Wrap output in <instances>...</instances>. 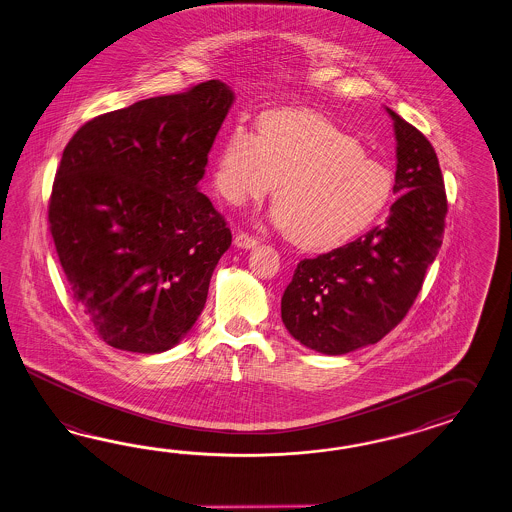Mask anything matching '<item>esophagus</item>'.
Here are the masks:
<instances>
[{"label": "esophagus", "mask_w": 512, "mask_h": 512, "mask_svg": "<svg viewBox=\"0 0 512 512\" xmlns=\"http://www.w3.org/2000/svg\"><path fill=\"white\" fill-rule=\"evenodd\" d=\"M234 243L239 249H252L258 245V237L250 236L247 232H237Z\"/></svg>", "instance_id": "obj_1"}]
</instances>
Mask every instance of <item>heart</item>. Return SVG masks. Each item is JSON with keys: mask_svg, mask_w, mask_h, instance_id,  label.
Wrapping results in <instances>:
<instances>
[{"mask_svg": "<svg viewBox=\"0 0 512 512\" xmlns=\"http://www.w3.org/2000/svg\"><path fill=\"white\" fill-rule=\"evenodd\" d=\"M276 182V223L302 249L341 245L377 221L394 180L351 133L306 109L269 111L256 137L241 124L226 135L213 184L230 204L262 198Z\"/></svg>", "mask_w": 512, "mask_h": 512, "instance_id": "b5f03b06", "label": "heart"}]
</instances>
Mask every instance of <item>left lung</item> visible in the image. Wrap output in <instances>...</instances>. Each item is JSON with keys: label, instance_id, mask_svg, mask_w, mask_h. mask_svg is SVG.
Instances as JSON below:
<instances>
[{"label": "left lung", "instance_id": "left-lung-1", "mask_svg": "<svg viewBox=\"0 0 512 512\" xmlns=\"http://www.w3.org/2000/svg\"><path fill=\"white\" fill-rule=\"evenodd\" d=\"M394 118L397 171L386 223L340 249L301 260L282 295V321L308 349L345 354L382 340L397 327L442 247L444 176L427 137Z\"/></svg>", "mask_w": 512, "mask_h": 512}]
</instances>
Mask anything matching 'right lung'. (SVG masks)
<instances>
[{
  "label": "right lung",
  "mask_w": 512,
  "mask_h": 512,
  "mask_svg": "<svg viewBox=\"0 0 512 512\" xmlns=\"http://www.w3.org/2000/svg\"><path fill=\"white\" fill-rule=\"evenodd\" d=\"M232 102L210 79L92 118L66 145L50 232L72 299L115 349L163 353L204 310L232 232L198 182Z\"/></svg>",
  "instance_id": "1"
}]
</instances>
